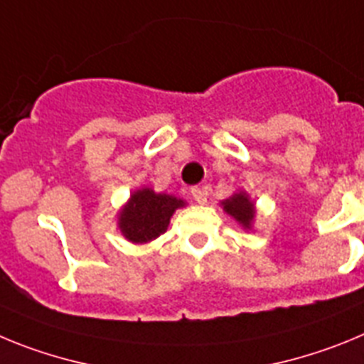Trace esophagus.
I'll return each instance as SVG.
<instances>
[{"mask_svg":"<svg viewBox=\"0 0 364 364\" xmlns=\"http://www.w3.org/2000/svg\"><path fill=\"white\" fill-rule=\"evenodd\" d=\"M190 194H192L194 201L199 203V205H205V203H206V192L203 188H199V186L190 188Z\"/></svg>","mask_w":364,"mask_h":364,"instance_id":"esophagus-1","label":"esophagus"}]
</instances>
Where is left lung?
Listing matches in <instances>:
<instances>
[{"mask_svg": "<svg viewBox=\"0 0 364 364\" xmlns=\"http://www.w3.org/2000/svg\"><path fill=\"white\" fill-rule=\"evenodd\" d=\"M225 205V210L232 215V218L237 219L245 228H250L252 219H254V203L248 199L247 194L239 192V194H234L230 199L223 203Z\"/></svg>", "mask_w": 364, "mask_h": 364, "instance_id": "obj_1", "label": "left lung"}]
</instances>
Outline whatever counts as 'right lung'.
I'll list each match as a JSON object with an SVG mask.
<instances>
[{"mask_svg": "<svg viewBox=\"0 0 364 364\" xmlns=\"http://www.w3.org/2000/svg\"><path fill=\"white\" fill-rule=\"evenodd\" d=\"M183 205V199L174 196L156 194L150 188L137 190L119 214L121 232L132 243H149L166 230L176 208Z\"/></svg>", "mask_w": 364, "mask_h": 364, "instance_id": "1", "label": "right lung"}]
</instances>
